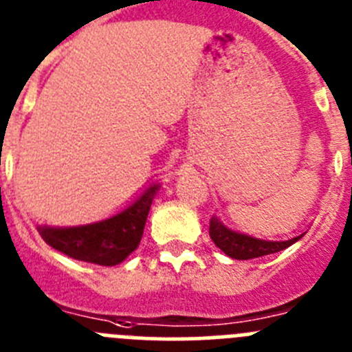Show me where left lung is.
<instances>
[{
    "mask_svg": "<svg viewBox=\"0 0 352 352\" xmlns=\"http://www.w3.org/2000/svg\"><path fill=\"white\" fill-rule=\"evenodd\" d=\"M209 235H211L212 243L216 246L230 258H235V260H250V258L277 253V251H283L285 248L292 246L293 243L304 237V234H302L289 241L254 239V237H250V235L230 230L225 225H221L218 218H211V221H209Z\"/></svg>",
    "mask_w": 352,
    "mask_h": 352,
    "instance_id": "obj_1",
    "label": "left lung"
}]
</instances>
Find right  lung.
I'll return each instance as SVG.
<instances>
[{
  "instance_id": "right-lung-1",
  "label": "right lung",
  "mask_w": 352,
  "mask_h": 352,
  "mask_svg": "<svg viewBox=\"0 0 352 352\" xmlns=\"http://www.w3.org/2000/svg\"><path fill=\"white\" fill-rule=\"evenodd\" d=\"M157 190L159 185L150 186L125 211L99 223L69 228L38 227V232L48 246L75 260L106 267L117 265L140 244Z\"/></svg>"
}]
</instances>
